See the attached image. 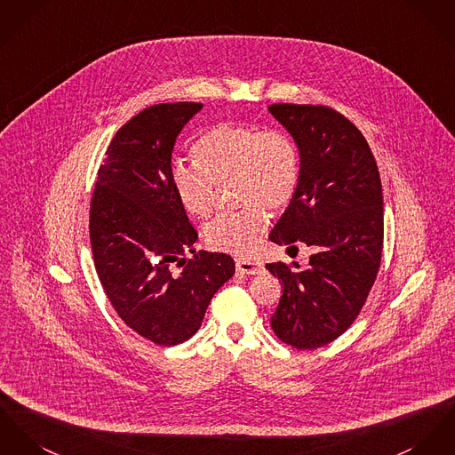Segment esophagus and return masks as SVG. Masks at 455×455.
I'll use <instances>...</instances> for the list:
<instances>
[{"mask_svg":"<svg viewBox=\"0 0 455 455\" xmlns=\"http://www.w3.org/2000/svg\"><path fill=\"white\" fill-rule=\"evenodd\" d=\"M235 268L239 274H245V275H256V274H261L263 272V265L258 263V261H237L235 263Z\"/></svg>","mask_w":455,"mask_h":455,"instance_id":"34e87169","label":"esophagus"}]
</instances>
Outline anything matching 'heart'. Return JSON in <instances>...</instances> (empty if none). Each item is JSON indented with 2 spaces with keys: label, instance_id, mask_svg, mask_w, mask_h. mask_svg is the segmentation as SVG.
Returning <instances> with one entry per match:
<instances>
[{
  "label": "heart",
  "instance_id": "obj_1",
  "mask_svg": "<svg viewBox=\"0 0 455 455\" xmlns=\"http://www.w3.org/2000/svg\"><path fill=\"white\" fill-rule=\"evenodd\" d=\"M196 163L172 166V185L180 204L192 216L208 218L216 187L234 180L244 208L223 212L204 228L211 249L251 256L268 225L267 210L283 208L299 181V156L292 139L280 130H259L241 123H221L194 145Z\"/></svg>",
  "mask_w": 455,
  "mask_h": 455
}]
</instances>
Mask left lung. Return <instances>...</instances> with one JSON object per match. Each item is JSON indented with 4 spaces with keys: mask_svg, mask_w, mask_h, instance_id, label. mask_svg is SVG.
Wrapping results in <instances>:
<instances>
[{
    "mask_svg": "<svg viewBox=\"0 0 455 455\" xmlns=\"http://www.w3.org/2000/svg\"><path fill=\"white\" fill-rule=\"evenodd\" d=\"M268 110L299 150L298 188L270 241L315 247L305 268L267 265L283 289L270 322L285 345L315 350L350 327L374 285L385 235L381 178L363 135L334 108L274 104Z\"/></svg>",
    "mask_w": 455,
    "mask_h": 455,
    "instance_id": "8db88e82",
    "label": "left lung"
}]
</instances>
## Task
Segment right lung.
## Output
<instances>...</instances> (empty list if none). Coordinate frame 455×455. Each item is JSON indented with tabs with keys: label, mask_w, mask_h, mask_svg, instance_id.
I'll return each instance as SVG.
<instances>
[{
	"label": "right lung",
	"mask_w": 455,
	"mask_h": 455,
	"mask_svg": "<svg viewBox=\"0 0 455 455\" xmlns=\"http://www.w3.org/2000/svg\"><path fill=\"white\" fill-rule=\"evenodd\" d=\"M197 102L157 104L110 141L90 206V241L105 294L141 338L175 347L192 338L214 292L235 274L225 252L199 251L172 185V152Z\"/></svg>",
	"instance_id": "add662e5"
}]
</instances>
